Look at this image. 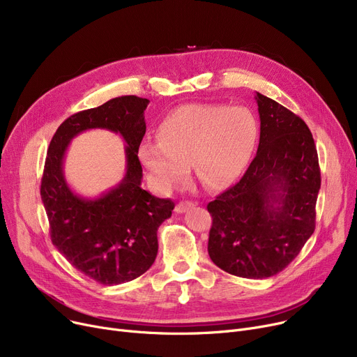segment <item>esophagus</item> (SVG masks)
<instances>
[{"instance_id": "esophagus-1", "label": "esophagus", "mask_w": 357, "mask_h": 357, "mask_svg": "<svg viewBox=\"0 0 357 357\" xmlns=\"http://www.w3.org/2000/svg\"><path fill=\"white\" fill-rule=\"evenodd\" d=\"M195 207V204L192 202V201H181L176 207H175V211L178 213V214H182V213H185V211H188V210H191V208H194Z\"/></svg>"}]
</instances>
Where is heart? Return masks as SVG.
Wrapping results in <instances>:
<instances>
[{"label": "heart", "instance_id": "heart-1", "mask_svg": "<svg viewBox=\"0 0 357 357\" xmlns=\"http://www.w3.org/2000/svg\"><path fill=\"white\" fill-rule=\"evenodd\" d=\"M158 142L146 140L139 159L156 190L169 192L186 181L192 163L204 188L230 186L249 165L259 124L246 107L190 104L174 109L156 128Z\"/></svg>", "mask_w": 357, "mask_h": 357}]
</instances>
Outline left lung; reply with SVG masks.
<instances>
[{
    "instance_id": "obj_1",
    "label": "left lung",
    "mask_w": 357,
    "mask_h": 357,
    "mask_svg": "<svg viewBox=\"0 0 357 357\" xmlns=\"http://www.w3.org/2000/svg\"><path fill=\"white\" fill-rule=\"evenodd\" d=\"M260 139L243 178L207 205L208 255L231 275L265 279L284 271L315 229L321 186L308 126L256 92Z\"/></svg>"
}]
</instances>
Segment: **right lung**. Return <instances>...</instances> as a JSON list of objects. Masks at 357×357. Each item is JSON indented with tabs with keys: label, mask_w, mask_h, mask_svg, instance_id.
<instances>
[{
	"label": "right lung",
	"mask_w": 357,
	"mask_h": 357,
	"mask_svg": "<svg viewBox=\"0 0 357 357\" xmlns=\"http://www.w3.org/2000/svg\"><path fill=\"white\" fill-rule=\"evenodd\" d=\"M149 100L112 98L66 119L49 144L40 195L52 243L84 275L102 285H119L143 275L158 255V229L175 204L142 188L139 146L146 133ZM91 128L120 134L126 142V174L96 199L75 195L66 182L63 162L73 137Z\"/></svg>",
	"instance_id": "right-lung-1"
}]
</instances>
